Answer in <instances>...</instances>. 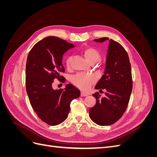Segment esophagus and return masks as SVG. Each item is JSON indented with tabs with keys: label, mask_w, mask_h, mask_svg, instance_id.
I'll return each mask as SVG.
<instances>
[{
	"label": "esophagus",
	"mask_w": 157,
	"mask_h": 157,
	"mask_svg": "<svg viewBox=\"0 0 157 157\" xmlns=\"http://www.w3.org/2000/svg\"><path fill=\"white\" fill-rule=\"evenodd\" d=\"M80 96H81L82 97H83V96H88V94L86 93V92H81V93H80Z\"/></svg>",
	"instance_id": "1"
}]
</instances>
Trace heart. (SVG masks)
<instances>
[{
  "instance_id": "heart-1",
  "label": "heart",
  "mask_w": 157,
  "mask_h": 157,
  "mask_svg": "<svg viewBox=\"0 0 157 157\" xmlns=\"http://www.w3.org/2000/svg\"><path fill=\"white\" fill-rule=\"evenodd\" d=\"M82 54L90 63H96L100 59V53L94 47L88 46L82 50ZM71 58L69 57L65 61L66 66L70 67ZM71 81L80 89L83 90H88L95 82V78L91 75H86L83 73H78L71 78Z\"/></svg>"
}]
</instances>
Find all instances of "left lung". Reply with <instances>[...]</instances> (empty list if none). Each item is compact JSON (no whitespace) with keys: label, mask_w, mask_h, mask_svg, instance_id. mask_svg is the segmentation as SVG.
<instances>
[{"label":"left lung","mask_w":157,"mask_h":157,"mask_svg":"<svg viewBox=\"0 0 157 157\" xmlns=\"http://www.w3.org/2000/svg\"><path fill=\"white\" fill-rule=\"evenodd\" d=\"M107 37L95 39L103 42ZM95 89H105V97L96 92L93 96L96 103L89 109L92 121L99 126L111 125L118 121L126 111L132 90V77L129 57L118 42L109 40L104 74Z\"/></svg>","instance_id":"1"}]
</instances>
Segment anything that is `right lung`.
<instances>
[{
    "mask_svg": "<svg viewBox=\"0 0 157 157\" xmlns=\"http://www.w3.org/2000/svg\"><path fill=\"white\" fill-rule=\"evenodd\" d=\"M75 46L56 36H48L38 42L27 56L26 91L33 110L40 119L51 126L63 122L68 117L71 101L80 92L68 84L65 89L54 90V80H63L65 72L62 58Z\"/></svg>",
    "mask_w": 157,
    "mask_h": 157,
    "instance_id": "1",
    "label": "right lung"
}]
</instances>
